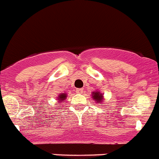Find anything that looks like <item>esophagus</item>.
Instances as JSON below:
<instances>
[{
	"mask_svg": "<svg viewBox=\"0 0 159 159\" xmlns=\"http://www.w3.org/2000/svg\"><path fill=\"white\" fill-rule=\"evenodd\" d=\"M75 92H76V93H79V94H81V93H83V92H84V89H77L76 90H75Z\"/></svg>",
	"mask_w": 159,
	"mask_h": 159,
	"instance_id": "1",
	"label": "esophagus"
}]
</instances>
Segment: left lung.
<instances>
[{"mask_svg": "<svg viewBox=\"0 0 159 159\" xmlns=\"http://www.w3.org/2000/svg\"><path fill=\"white\" fill-rule=\"evenodd\" d=\"M93 100H96V103H100L103 100V94L100 92L95 91L93 93Z\"/></svg>", "mask_w": 159, "mask_h": 159, "instance_id": "8db88e82", "label": "left lung"}]
</instances>
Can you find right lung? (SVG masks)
<instances>
[{
	"label": "right lung",
	"instance_id": "obj_1",
	"mask_svg": "<svg viewBox=\"0 0 159 159\" xmlns=\"http://www.w3.org/2000/svg\"><path fill=\"white\" fill-rule=\"evenodd\" d=\"M66 94L62 93V94L59 95V96H58L57 100H58V101H59V102H62V101H63V100L66 99Z\"/></svg>",
	"mask_w": 159,
	"mask_h": 159
}]
</instances>
